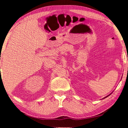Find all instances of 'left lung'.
<instances>
[{"label": "left lung", "mask_w": 128, "mask_h": 128, "mask_svg": "<svg viewBox=\"0 0 128 128\" xmlns=\"http://www.w3.org/2000/svg\"><path fill=\"white\" fill-rule=\"evenodd\" d=\"M113 92H112V93H110V94H108V96H106L105 97H104V98H102V99H104V98H107V97H108V96H110V95L111 94H112L113 93Z\"/></svg>", "instance_id": "left-lung-1"}]
</instances>
